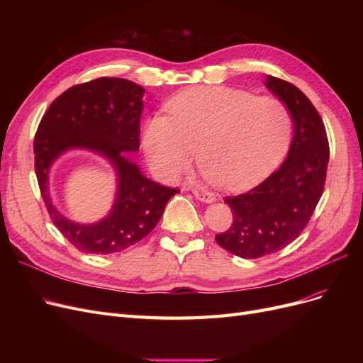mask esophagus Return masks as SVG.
Listing matches in <instances>:
<instances>
[{"instance_id":"esophagus-1","label":"esophagus","mask_w":363,"mask_h":363,"mask_svg":"<svg viewBox=\"0 0 363 363\" xmlns=\"http://www.w3.org/2000/svg\"><path fill=\"white\" fill-rule=\"evenodd\" d=\"M192 194L195 195L196 200H200L203 203H213L215 201V195L208 191L204 189H192Z\"/></svg>"}]
</instances>
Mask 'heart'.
<instances>
[{
  "label": "heart",
  "instance_id": "obj_1",
  "mask_svg": "<svg viewBox=\"0 0 363 363\" xmlns=\"http://www.w3.org/2000/svg\"><path fill=\"white\" fill-rule=\"evenodd\" d=\"M167 107L169 115H152L142 131V147L163 179L188 169L199 148L207 177L225 189L242 188L277 167L292 136V116L280 100L235 87H192Z\"/></svg>",
  "mask_w": 363,
  "mask_h": 363
}]
</instances>
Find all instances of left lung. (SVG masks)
<instances>
[{
    "instance_id": "8db88e82",
    "label": "left lung",
    "mask_w": 363,
    "mask_h": 363,
    "mask_svg": "<svg viewBox=\"0 0 363 363\" xmlns=\"http://www.w3.org/2000/svg\"><path fill=\"white\" fill-rule=\"evenodd\" d=\"M265 86L288 107L294 135L288 157L276 172L256 188L225 196L233 224L215 239L244 259L272 255L300 236L323 195L330 155L324 123L309 98L272 75Z\"/></svg>"
}]
</instances>
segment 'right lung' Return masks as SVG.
Returning <instances> with one entry per match:
<instances>
[{
	"instance_id": "obj_1",
	"label": "right lung",
	"mask_w": 363,
	"mask_h": 363,
	"mask_svg": "<svg viewBox=\"0 0 363 363\" xmlns=\"http://www.w3.org/2000/svg\"><path fill=\"white\" fill-rule=\"evenodd\" d=\"M145 89L115 77L69 87L51 103L35 136V169L52 224L83 252L112 255L144 239L157 225L177 189L147 179L125 152L139 150ZM69 149L103 155L117 171V199L101 222L79 225L52 204L48 177L52 163Z\"/></svg>"
}]
</instances>
